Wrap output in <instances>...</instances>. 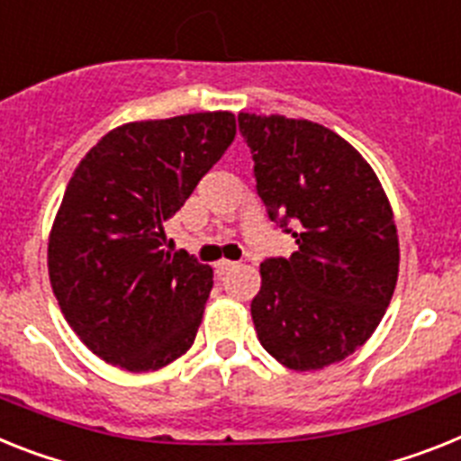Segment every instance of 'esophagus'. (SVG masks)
<instances>
[{"mask_svg":"<svg viewBox=\"0 0 461 461\" xmlns=\"http://www.w3.org/2000/svg\"><path fill=\"white\" fill-rule=\"evenodd\" d=\"M237 267V262H231V260H220L215 262V272L218 274H224V272H230V269H234Z\"/></svg>","mask_w":461,"mask_h":461,"instance_id":"34e87169","label":"esophagus"}]
</instances>
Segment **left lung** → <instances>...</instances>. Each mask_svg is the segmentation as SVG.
Instances as JSON below:
<instances>
[{"label": "left lung", "mask_w": 461, "mask_h": 461, "mask_svg": "<svg viewBox=\"0 0 461 461\" xmlns=\"http://www.w3.org/2000/svg\"><path fill=\"white\" fill-rule=\"evenodd\" d=\"M239 131L267 215L297 243L290 258L260 265L258 339L285 368H326L354 354L392 303V206L368 161L321 123L241 112Z\"/></svg>", "instance_id": "obj_1"}]
</instances>
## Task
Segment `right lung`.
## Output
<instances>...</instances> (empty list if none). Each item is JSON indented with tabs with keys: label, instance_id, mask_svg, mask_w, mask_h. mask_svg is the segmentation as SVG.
Masks as SVG:
<instances>
[{
	"label": "right lung",
	"instance_id": "obj_1",
	"mask_svg": "<svg viewBox=\"0 0 461 461\" xmlns=\"http://www.w3.org/2000/svg\"><path fill=\"white\" fill-rule=\"evenodd\" d=\"M237 135L231 112L123 123L69 177L49 276L69 328L103 361L158 370L194 344L212 269L166 253L164 222Z\"/></svg>",
	"mask_w": 461,
	"mask_h": 461
}]
</instances>
